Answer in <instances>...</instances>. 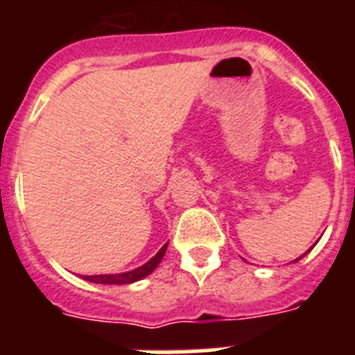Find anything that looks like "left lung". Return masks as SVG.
Listing matches in <instances>:
<instances>
[{
    "instance_id": "obj_1",
    "label": "left lung",
    "mask_w": 355,
    "mask_h": 355,
    "mask_svg": "<svg viewBox=\"0 0 355 355\" xmlns=\"http://www.w3.org/2000/svg\"><path fill=\"white\" fill-rule=\"evenodd\" d=\"M311 249H313V247H311ZM311 249H309V250H311ZM309 250H307V252H309ZM307 252H306V254H307ZM306 254H302V256H300V258H297V259H295V261H299V259H302L304 256H306Z\"/></svg>"
}]
</instances>
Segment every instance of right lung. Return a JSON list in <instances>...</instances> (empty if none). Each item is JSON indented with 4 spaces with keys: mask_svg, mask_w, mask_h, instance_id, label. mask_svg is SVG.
I'll return each mask as SVG.
<instances>
[{
    "mask_svg": "<svg viewBox=\"0 0 355 355\" xmlns=\"http://www.w3.org/2000/svg\"><path fill=\"white\" fill-rule=\"evenodd\" d=\"M168 241L162 249L156 252V256L149 259L147 263H144L142 266L139 268H135V270L130 272H122V274H97V275H83L85 281H89V283H96V284H131V283H137L140 279L147 277L149 274L155 272L156 266L159 265V261L163 259L165 256V250H167Z\"/></svg>",
    "mask_w": 355,
    "mask_h": 355,
    "instance_id": "1",
    "label": "right lung"
}]
</instances>
